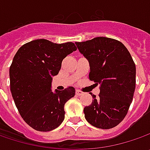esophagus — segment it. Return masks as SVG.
<instances>
[{
    "label": "esophagus",
    "instance_id": "obj_1",
    "mask_svg": "<svg viewBox=\"0 0 150 150\" xmlns=\"http://www.w3.org/2000/svg\"><path fill=\"white\" fill-rule=\"evenodd\" d=\"M76 94L78 96H81L83 94V93L82 91H80V90H76Z\"/></svg>",
    "mask_w": 150,
    "mask_h": 150
}]
</instances>
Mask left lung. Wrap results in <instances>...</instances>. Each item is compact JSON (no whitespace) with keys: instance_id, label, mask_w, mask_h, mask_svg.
<instances>
[{"instance_id":"obj_1","label":"left lung","mask_w":150,"mask_h":150,"mask_svg":"<svg viewBox=\"0 0 150 150\" xmlns=\"http://www.w3.org/2000/svg\"><path fill=\"white\" fill-rule=\"evenodd\" d=\"M88 61L91 81L99 84V98L84 108L86 120L98 129L117 126L126 116L135 90L136 67L124 44L112 38L99 37L75 42Z\"/></svg>"}]
</instances>
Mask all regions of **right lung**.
<instances>
[{
    "instance_id": "add662e5",
    "label": "right lung",
    "mask_w": 150,
    "mask_h": 150,
    "mask_svg": "<svg viewBox=\"0 0 150 150\" xmlns=\"http://www.w3.org/2000/svg\"><path fill=\"white\" fill-rule=\"evenodd\" d=\"M76 50L72 42L37 39L21 46L15 55L9 72L11 92L21 118L32 129L47 132L64 120V105L74 97L75 88L52 92V82L62 60Z\"/></svg>"
}]
</instances>
